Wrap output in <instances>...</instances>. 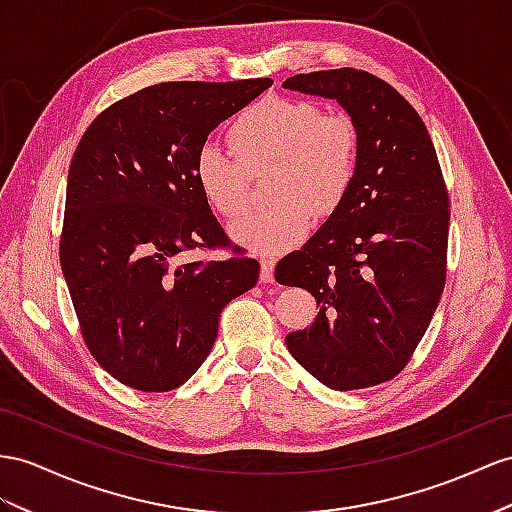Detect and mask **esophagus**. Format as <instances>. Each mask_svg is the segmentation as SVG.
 <instances>
[{"label":"esophagus","mask_w":512,"mask_h":512,"mask_svg":"<svg viewBox=\"0 0 512 512\" xmlns=\"http://www.w3.org/2000/svg\"><path fill=\"white\" fill-rule=\"evenodd\" d=\"M259 281L261 283H272L274 281V261L272 259H261Z\"/></svg>","instance_id":"esophagus-1"}]
</instances>
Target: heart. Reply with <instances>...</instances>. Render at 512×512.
Here are the masks:
<instances>
[{
  "label": "heart",
  "instance_id": "heart-1",
  "mask_svg": "<svg viewBox=\"0 0 512 512\" xmlns=\"http://www.w3.org/2000/svg\"><path fill=\"white\" fill-rule=\"evenodd\" d=\"M229 144L209 138L194 153L192 175L205 201L233 218L246 207L244 164L274 162V205L231 225V240L257 255L300 246L313 214L326 218L344 205L359 173V131L344 114H324L316 101L266 97L238 114Z\"/></svg>",
  "mask_w": 512,
  "mask_h": 512
}]
</instances>
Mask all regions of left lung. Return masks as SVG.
<instances>
[{
  "label": "left lung",
  "mask_w": 512,
  "mask_h": 512,
  "mask_svg": "<svg viewBox=\"0 0 512 512\" xmlns=\"http://www.w3.org/2000/svg\"><path fill=\"white\" fill-rule=\"evenodd\" d=\"M283 88L337 101L361 144L344 205L274 270L320 307L287 350L331 389L385 383L409 363L445 285L450 203L435 147L411 103L372 73H300Z\"/></svg>",
  "instance_id": "obj_1"
}]
</instances>
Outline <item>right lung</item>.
Segmentation results:
<instances>
[{
	"mask_svg": "<svg viewBox=\"0 0 512 512\" xmlns=\"http://www.w3.org/2000/svg\"><path fill=\"white\" fill-rule=\"evenodd\" d=\"M270 86H149L101 112L77 144L62 274L90 355L131 389L186 383L212 352L220 311L259 279V261L240 248L220 261L179 257L227 242L194 181L196 149Z\"/></svg>",
	"mask_w": 512,
	"mask_h": 512,
	"instance_id": "add662e5",
	"label": "right lung"
}]
</instances>
